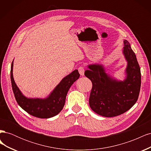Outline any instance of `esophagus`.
<instances>
[{"instance_id": "1", "label": "esophagus", "mask_w": 151, "mask_h": 151, "mask_svg": "<svg viewBox=\"0 0 151 151\" xmlns=\"http://www.w3.org/2000/svg\"><path fill=\"white\" fill-rule=\"evenodd\" d=\"M78 70L81 76H83L84 75V68L83 67H79L78 68Z\"/></svg>"}]
</instances>
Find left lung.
<instances>
[{"instance_id":"obj_1","label":"left lung","mask_w":151,"mask_h":151,"mask_svg":"<svg viewBox=\"0 0 151 151\" xmlns=\"http://www.w3.org/2000/svg\"><path fill=\"white\" fill-rule=\"evenodd\" d=\"M123 43L122 53L127 62L124 80H117L106 72L103 65L97 63L89 65V69L84 73L93 84L89 106L95 113L104 117L124 113L134 106L139 98L140 68L129 42L125 40Z\"/></svg>"}]
</instances>
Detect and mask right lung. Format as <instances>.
I'll return each instance as SVG.
<instances>
[{"label": "right lung", "instance_id": "obj_1", "mask_svg": "<svg viewBox=\"0 0 151 151\" xmlns=\"http://www.w3.org/2000/svg\"><path fill=\"white\" fill-rule=\"evenodd\" d=\"M11 68L12 88L16 101L21 108L31 115L40 118H48L61 111L65 104L66 96L70 86L80 77L78 70H75L62 79L48 96L45 98H29L22 93L13 77V63Z\"/></svg>", "mask_w": 151, "mask_h": 151}]
</instances>
